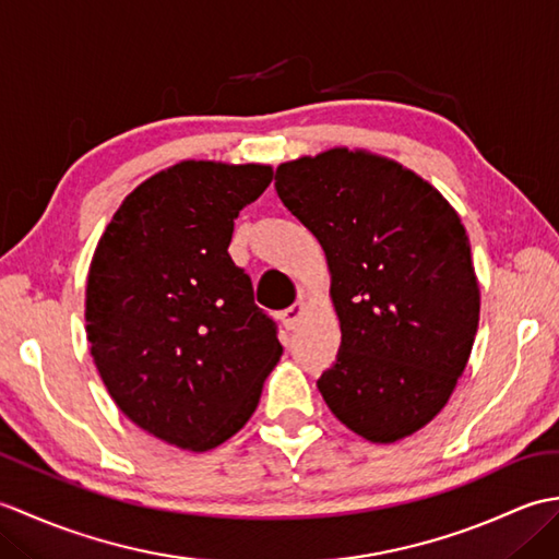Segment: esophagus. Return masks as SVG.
Wrapping results in <instances>:
<instances>
[{"mask_svg": "<svg viewBox=\"0 0 559 559\" xmlns=\"http://www.w3.org/2000/svg\"><path fill=\"white\" fill-rule=\"evenodd\" d=\"M302 314H305V302L302 300H298V302H293L288 310H283L281 312V322H283V326L286 329H295L300 324V319H302Z\"/></svg>", "mask_w": 559, "mask_h": 559, "instance_id": "obj_1", "label": "esophagus"}]
</instances>
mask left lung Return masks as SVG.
<instances>
[{"label":"left lung","instance_id":"obj_1","mask_svg":"<svg viewBox=\"0 0 559 559\" xmlns=\"http://www.w3.org/2000/svg\"><path fill=\"white\" fill-rule=\"evenodd\" d=\"M276 192L329 261L341 348L317 379L326 406L370 442L420 430L444 408L478 331L456 211L403 165L348 148L283 163Z\"/></svg>","mask_w":559,"mask_h":559}]
</instances>
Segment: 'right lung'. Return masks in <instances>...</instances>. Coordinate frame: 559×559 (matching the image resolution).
I'll list each match as a JSON object with an SVG mask.
<instances>
[{
    "label": "right lung",
    "instance_id": "add662e5",
    "mask_svg": "<svg viewBox=\"0 0 559 559\" xmlns=\"http://www.w3.org/2000/svg\"><path fill=\"white\" fill-rule=\"evenodd\" d=\"M271 177L269 165L185 160L124 199L93 254V362L129 420L180 449L240 430L283 353L228 254L237 213Z\"/></svg>",
    "mask_w": 559,
    "mask_h": 559
}]
</instances>
